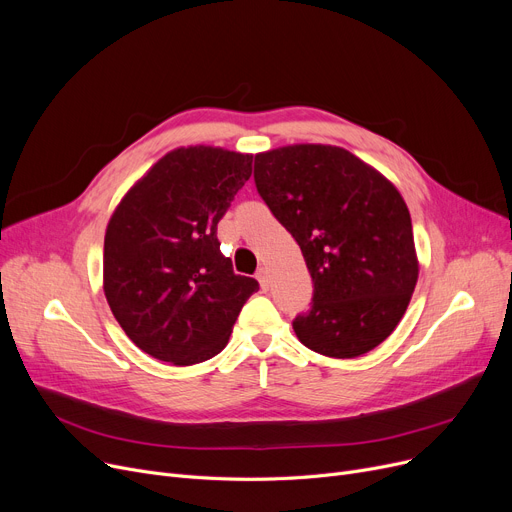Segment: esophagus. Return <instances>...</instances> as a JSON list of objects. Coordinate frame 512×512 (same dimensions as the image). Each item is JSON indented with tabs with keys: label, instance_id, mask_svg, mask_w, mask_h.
<instances>
[{
	"label": "esophagus",
	"instance_id": "obj_1",
	"mask_svg": "<svg viewBox=\"0 0 512 512\" xmlns=\"http://www.w3.org/2000/svg\"><path fill=\"white\" fill-rule=\"evenodd\" d=\"M257 282H259V286H261V290H267L269 288V276H267V269L265 267H261L259 271H257Z\"/></svg>",
	"mask_w": 512,
	"mask_h": 512
}]
</instances>
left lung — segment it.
Here are the masks:
<instances>
[{
    "label": "left lung",
    "instance_id": "obj_1",
    "mask_svg": "<svg viewBox=\"0 0 512 512\" xmlns=\"http://www.w3.org/2000/svg\"><path fill=\"white\" fill-rule=\"evenodd\" d=\"M255 185L294 236L315 284L294 319L300 344L329 358L377 348L418 282L410 210L397 187L352 152L292 144L255 156Z\"/></svg>",
    "mask_w": 512,
    "mask_h": 512
}]
</instances>
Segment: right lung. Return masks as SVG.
<instances>
[{
    "instance_id": "1",
    "label": "right lung",
    "mask_w": 512,
    "mask_h": 512,
    "mask_svg": "<svg viewBox=\"0 0 512 512\" xmlns=\"http://www.w3.org/2000/svg\"><path fill=\"white\" fill-rule=\"evenodd\" d=\"M253 170V154L187 146L164 154L115 208L102 290L131 342L191 366L220 354L257 280L236 276L218 222Z\"/></svg>"
}]
</instances>
